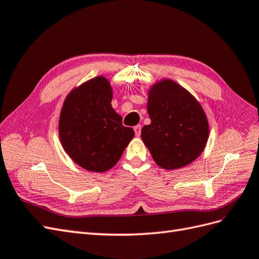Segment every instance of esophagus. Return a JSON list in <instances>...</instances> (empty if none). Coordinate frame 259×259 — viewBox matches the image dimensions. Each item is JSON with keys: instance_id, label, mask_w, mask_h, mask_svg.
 <instances>
[{"instance_id": "esophagus-1", "label": "esophagus", "mask_w": 259, "mask_h": 259, "mask_svg": "<svg viewBox=\"0 0 259 259\" xmlns=\"http://www.w3.org/2000/svg\"><path fill=\"white\" fill-rule=\"evenodd\" d=\"M133 130H135V132H136V136H137V137H139V136L141 135V130H142V127L140 126V124H138V126H136L135 128H133Z\"/></svg>"}]
</instances>
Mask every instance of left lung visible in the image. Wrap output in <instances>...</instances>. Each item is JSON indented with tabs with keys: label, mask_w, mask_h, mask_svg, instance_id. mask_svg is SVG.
I'll list each match as a JSON object with an SVG mask.
<instances>
[{
	"label": "left lung",
	"mask_w": 259,
	"mask_h": 259,
	"mask_svg": "<svg viewBox=\"0 0 259 259\" xmlns=\"http://www.w3.org/2000/svg\"><path fill=\"white\" fill-rule=\"evenodd\" d=\"M147 112L152 122L141 137L155 162L166 170L180 169L201 155L208 139V122L195 97L172 79L148 90Z\"/></svg>",
	"instance_id": "1"
}]
</instances>
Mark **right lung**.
I'll return each instance as SVG.
<instances>
[{"instance_id":"add662e5","label":"right lung","mask_w":259,"mask_h":259,"mask_svg":"<svg viewBox=\"0 0 259 259\" xmlns=\"http://www.w3.org/2000/svg\"><path fill=\"white\" fill-rule=\"evenodd\" d=\"M113 91L103 76L74 88L65 98L59 138L71 159L88 171L104 172L118 162L135 137L112 107Z\"/></svg>"}]
</instances>
